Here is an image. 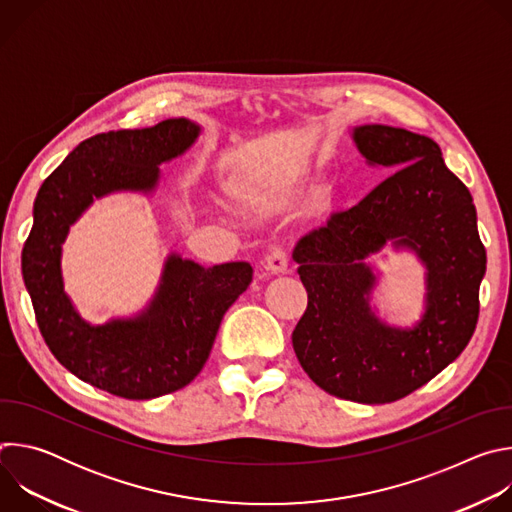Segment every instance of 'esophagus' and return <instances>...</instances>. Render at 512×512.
I'll use <instances>...</instances> for the list:
<instances>
[{
  "mask_svg": "<svg viewBox=\"0 0 512 512\" xmlns=\"http://www.w3.org/2000/svg\"><path fill=\"white\" fill-rule=\"evenodd\" d=\"M263 275H283L287 273V255L281 249H273L261 263Z\"/></svg>",
  "mask_w": 512,
  "mask_h": 512,
  "instance_id": "34e87169",
  "label": "esophagus"
}]
</instances>
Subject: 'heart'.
<instances>
[{
    "label": "heart",
    "mask_w": 512,
    "mask_h": 512,
    "mask_svg": "<svg viewBox=\"0 0 512 512\" xmlns=\"http://www.w3.org/2000/svg\"><path fill=\"white\" fill-rule=\"evenodd\" d=\"M300 182H302V172H294V174H287V176H283L279 180H273L271 182V190L279 194V192L296 188ZM334 200H336V196H334V190L330 186L316 188L308 196V200H306V208H304L306 218H310V221H316V218L326 216L332 210Z\"/></svg>",
    "instance_id": "heart-1"
}]
</instances>
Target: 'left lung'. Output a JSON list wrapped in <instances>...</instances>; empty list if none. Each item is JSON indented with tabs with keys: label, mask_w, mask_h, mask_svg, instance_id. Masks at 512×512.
Here are the masks:
<instances>
[{
	"label": "left lung",
	"mask_w": 512,
	"mask_h": 512,
	"mask_svg": "<svg viewBox=\"0 0 512 512\" xmlns=\"http://www.w3.org/2000/svg\"><path fill=\"white\" fill-rule=\"evenodd\" d=\"M350 137L369 166L395 172L296 245L308 308L291 342L326 393L391 403L442 373L470 342L486 249L472 194L431 137L377 123L352 127ZM387 246L426 267L424 312L411 327L389 325L372 304L380 272L366 259Z\"/></svg>",
	"instance_id": "8db88e82"
}]
</instances>
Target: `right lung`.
Masks as SVG:
<instances>
[{
    "label": "right lung",
    "instance_id": "1",
    "mask_svg": "<svg viewBox=\"0 0 512 512\" xmlns=\"http://www.w3.org/2000/svg\"><path fill=\"white\" fill-rule=\"evenodd\" d=\"M200 133L196 121L178 117L89 137L34 200L22 275L42 338L64 369L117 397L154 399L186 387L202 371L225 312L249 287L253 267L247 261L204 267L170 253L145 308L93 324L64 291L62 245L95 200L117 192L154 196L160 166L186 154Z\"/></svg>",
    "mask_w": 512,
    "mask_h": 512
}]
</instances>
